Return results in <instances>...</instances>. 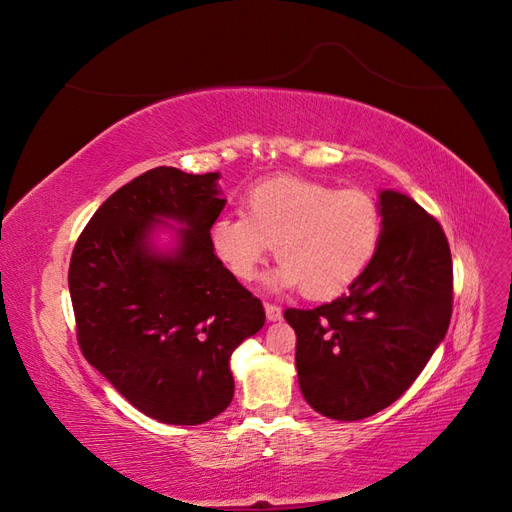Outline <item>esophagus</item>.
<instances>
[{"mask_svg": "<svg viewBox=\"0 0 512 512\" xmlns=\"http://www.w3.org/2000/svg\"><path fill=\"white\" fill-rule=\"evenodd\" d=\"M265 312H267V320L269 322H277L282 320V307L275 303H265Z\"/></svg>", "mask_w": 512, "mask_h": 512, "instance_id": "1", "label": "esophagus"}]
</instances>
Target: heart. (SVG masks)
Listing matches in <instances>:
<instances>
[{"label":"heart","mask_w":512,"mask_h":512,"mask_svg":"<svg viewBox=\"0 0 512 512\" xmlns=\"http://www.w3.org/2000/svg\"><path fill=\"white\" fill-rule=\"evenodd\" d=\"M243 215H222L209 228L215 256L241 282L256 277L275 252L271 288H299L329 299L350 288L374 260L382 237L378 200L359 190H335L301 177L256 183L241 200Z\"/></svg>","instance_id":"b5f03b06"}]
</instances>
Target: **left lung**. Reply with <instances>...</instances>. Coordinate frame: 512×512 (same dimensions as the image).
<instances>
[{
    "mask_svg": "<svg viewBox=\"0 0 512 512\" xmlns=\"http://www.w3.org/2000/svg\"><path fill=\"white\" fill-rule=\"evenodd\" d=\"M378 205L380 245L359 280L331 303L284 312L301 393L335 421H361L404 395L453 314L451 247L438 220L395 190H382Z\"/></svg>",
    "mask_w": 512,
    "mask_h": 512,
    "instance_id": "1",
    "label": "left lung"
}]
</instances>
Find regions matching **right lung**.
Here are the masks:
<instances>
[{
    "label": "right lung",
    "instance_id": "1",
    "mask_svg": "<svg viewBox=\"0 0 512 512\" xmlns=\"http://www.w3.org/2000/svg\"><path fill=\"white\" fill-rule=\"evenodd\" d=\"M220 173L158 166L108 196L74 245L68 286L85 359L119 395L168 425H200L235 395L230 354L265 324V307L215 256ZM173 219L178 247L150 245Z\"/></svg>",
    "mask_w": 512,
    "mask_h": 512
}]
</instances>
